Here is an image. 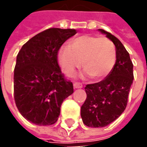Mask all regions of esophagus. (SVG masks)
Listing matches in <instances>:
<instances>
[{"label": "esophagus", "mask_w": 147, "mask_h": 147, "mask_svg": "<svg viewBox=\"0 0 147 147\" xmlns=\"http://www.w3.org/2000/svg\"><path fill=\"white\" fill-rule=\"evenodd\" d=\"M73 86L74 89H81L83 87L82 84H80V82H74Z\"/></svg>", "instance_id": "esophagus-1"}]
</instances>
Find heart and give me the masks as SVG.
Wrapping results in <instances>:
<instances>
[{"instance_id":"1","label":"heart","mask_w":147,"mask_h":147,"mask_svg":"<svg viewBox=\"0 0 147 147\" xmlns=\"http://www.w3.org/2000/svg\"><path fill=\"white\" fill-rule=\"evenodd\" d=\"M58 63L64 73L73 76L82 64L84 73L95 80L106 78L114 67L116 52L113 42L107 37L83 35L62 46L58 53Z\"/></svg>"}]
</instances>
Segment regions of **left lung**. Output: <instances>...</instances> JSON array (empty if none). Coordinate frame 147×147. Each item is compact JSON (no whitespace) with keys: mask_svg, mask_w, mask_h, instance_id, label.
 I'll use <instances>...</instances> for the list:
<instances>
[{"mask_svg":"<svg viewBox=\"0 0 147 147\" xmlns=\"http://www.w3.org/2000/svg\"><path fill=\"white\" fill-rule=\"evenodd\" d=\"M115 46L116 61L111 73L98 83L87 84V98L81 107L83 123L88 127H105L124 112L134 80V65L123 44L115 36L98 29Z\"/></svg>","mask_w":147,"mask_h":147,"instance_id":"8db88e82","label":"left lung"}]
</instances>
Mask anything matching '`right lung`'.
Masks as SVG:
<instances>
[{
	"instance_id": "add662e5",
	"label": "right lung",
	"mask_w": 147,
	"mask_h": 147,
	"mask_svg": "<svg viewBox=\"0 0 147 147\" xmlns=\"http://www.w3.org/2000/svg\"><path fill=\"white\" fill-rule=\"evenodd\" d=\"M75 29L49 28L38 33L18 52L13 74L14 101L20 114L37 125L57 122L64 99L73 94L58 63L62 45Z\"/></svg>"
}]
</instances>
